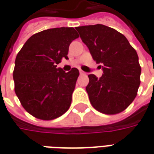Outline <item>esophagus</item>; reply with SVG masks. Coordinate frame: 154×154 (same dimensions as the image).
Returning <instances> with one entry per match:
<instances>
[{"instance_id":"esophagus-1","label":"esophagus","mask_w":154,"mask_h":154,"mask_svg":"<svg viewBox=\"0 0 154 154\" xmlns=\"http://www.w3.org/2000/svg\"><path fill=\"white\" fill-rule=\"evenodd\" d=\"M80 74L81 75H85V74H86V72H83V71L80 70Z\"/></svg>"}]
</instances>
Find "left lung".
<instances>
[{
  "label": "left lung",
  "instance_id": "obj_1",
  "mask_svg": "<svg viewBox=\"0 0 154 154\" xmlns=\"http://www.w3.org/2000/svg\"><path fill=\"white\" fill-rule=\"evenodd\" d=\"M76 29L92 58L102 65L100 78L88 75L86 90L91 104L106 115L122 112L134 100L140 85L141 67L135 49L125 35L106 25H85Z\"/></svg>",
  "mask_w": 154,
  "mask_h": 154
}]
</instances>
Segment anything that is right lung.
I'll list each match as a JSON object with an SVG mask.
<instances>
[{
  "mask_svg": "<svg viewBox=\"0 0 154 154\" xmlns=\"http://www.w3.org/2000/svg\"><path fill=\"white\" fill-rule=\"evenodd\" d=\"M79 35L72 27L45 29L32 35L19 52L13 79L15 91L25 110L44 120L56 119L70 107L79 71L57 67L68 59V48Z\"/></svg>",
  "mask_w": 154,
  "mask_h": 154,
  "instance_id": "add662e5",
  "label": "right lung"
}]
</instances>
